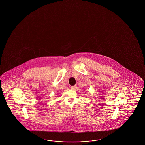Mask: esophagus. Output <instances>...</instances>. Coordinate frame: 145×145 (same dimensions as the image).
<instances>
[{
    "mask_svg": "<svg viewBox=\"0 0 145 145\" xmlns=\"http://www.w3.org/2000/svg\"><path fill=\"white\" fill-rule=\"evenodd\" d=\"M76 86H71V89H76Z\"/></svg>",
    "mask_w": 145,
    "mask_h": 145,
    "instance_id": "34e87169",
    "label": "esophagus"
}]
</instances>
